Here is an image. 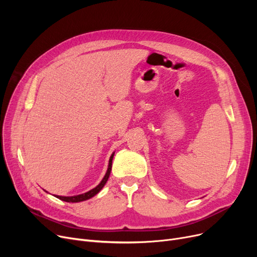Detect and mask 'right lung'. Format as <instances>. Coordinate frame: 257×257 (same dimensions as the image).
<instances>
[{"mask_svg":"<svg viewBox=\"0 0 257 257\" xmlns=\"http://www.w3.org/2000/svg\"><path fill=\"white\" fill-rule=\"evenodd\" d=\"M114 156V152L111 154L110 158H109V163H108V168H107V172L105 174V176L103 177L102 181L96 186L93 187L92 190L84 193V194H81V195H77V196H71V197H64V196H55L56 198L62 200V201H65V202H72V203H77V202H82V201H85V200H88L90 198H92L93 196H96L102 188L103 186L105 185V183L107 182L108 178H109V175H110V172H111V167H112V158Z\"/></svg>","mask_w":257,"mask_h":257,"instance_id":"right-lung-1","label":"right lung"}]
</instances>
